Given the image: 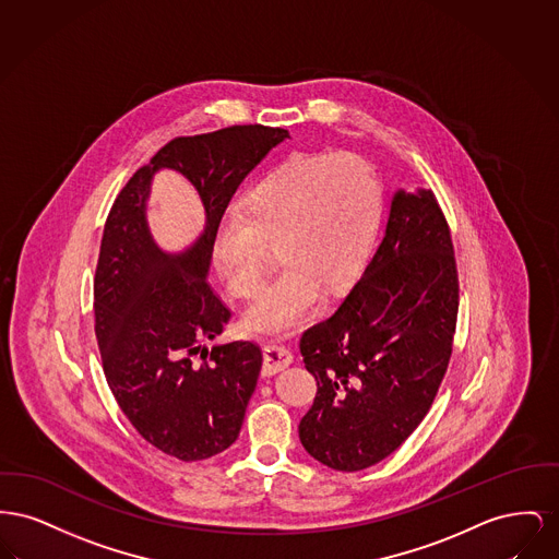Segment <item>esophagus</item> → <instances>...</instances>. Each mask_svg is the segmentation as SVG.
Returning a JSON list of instances; mask_svg holds the SVG:
<instances>
[{
	"mask_svg": "<svg viewBox=\"0 0 559 559\" xmlns=\"http://www.w3.org/2000/svg\"><path fill=\"white\" fill-rule=\"evenodd\" d=\"M263 355H265V364H263L265 374H275L294 361L293 352L284 345H266Z\"/></svg>",
	"mask_w": 559,
	"mask_h": 559,
	"instance_id": "1",
	"label": "esophagus"
}]
</instances>
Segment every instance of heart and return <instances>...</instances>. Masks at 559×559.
Wrapping results in <instances>:
<instances>
[{
	"label": "heart",
	"mask_w": 559,
	"mask_h": 559,
	"mask_svg": "<svg viewBox=\"0 0 559 559\" xmlns=\"http://www.w3.org/2000/svg\"><path fill=\"white\" fill-rule=\"evenodd\" d=\"M377 170L355 153H294L243 195L241 214L214 231V261L229 290L252 298L273 261L284 266L248 309V332H282L302 322L322 286L336 290L364 269L381 227Z\"/></svg>",
	"instance_id": "heart-1"
}]
</instances>
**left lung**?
I'll return each instance as SVG.
<instances>
[{
	"mask_svg": "<svg viewBox=\"0 0 559 559\" xmlns=\"http://www.w3.org/2000/svg\"><path fill=\"white\" fill-rule=\"evenodd\" d=\"M459 271L429 189L397 191L381 246L338 309L302 332L313 406L298 438L325 467L361 471L395 452L427 416L450 364Z\"/></svg>",
	"mask_w": 559,
	"mask_h": 559,
	"instance_id": "8db88e82",
	"label": "left lung"
}]
</instances>
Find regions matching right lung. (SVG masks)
Listing matches in <instances>:
<instances>
[{
  "label": "right lung",
  "mask_w": 559,
  "mask_h": 559,
  "mask_svg": "<svg viewBox=\"0 0 559 559\" xmlns=\"http://www.w3.org/2000/svg\"><path fill=\"white\" fill-rule=\"evenodd\" d=\"M288 130L261 123L177 136L119 191L94 273V332L105 379L145 440L178 461H204L239 436L263 366L261 347L234 341L207 352L231 309L207 284L214 231L239 182ZM159 167L189 177L207 207V231L182 255L147 234V182Z\"/></svg>",
  "instance_id": "obj_1"
}]
</instances>
